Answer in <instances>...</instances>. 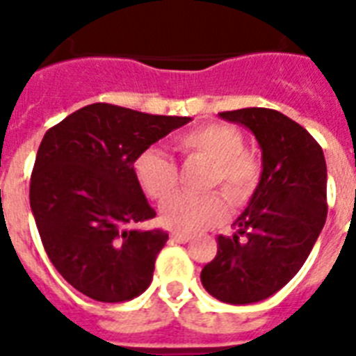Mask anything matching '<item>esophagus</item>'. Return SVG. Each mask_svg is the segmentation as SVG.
I'll use <instances>...</instances> for the list:
<instances>
[{"label":"esophagus","mask_w":356,"mask_h":356,"mask_svg":"<svg viewBox=\"0 0 356 356\" xmlns=\"http://www.w3.org/2000/svg\"><path fill=\"white\" fill-rule=\"evenodd\" d=\"M172 240L177 243H186L190 240L188 234H183V233H172Z\"/></svg>","instance_id":"obj_1"}]
</instances>
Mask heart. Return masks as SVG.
<instances>
[{
	"label": "heart",
	"mask_w": 356,
	"mask_h": 356,
	"mask_svg": "<svg viewBox=\"0 0 356 356\" xmlns=\"http://www.w3.org/2000/svg\"><path fill=\"white\" fill-rule=\"evenodd\" d=\"M173 149L184 159L211 162L205 186L222 188L234 205L253 195L260 181L262 162L243 147L242 131L227 123H203L173 140ZM134 177L149 200L166 201L177 190L175 162L161 149L149 147L134 161ZM227 201L220 192L205 195H175L162 207V223L177 233H200L216 227L227 218Z\"/></svg>",
	"instance_id": "b5f03b06"
}]
</instances>
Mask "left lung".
Listing matches in <instances>:
<instances>
[{
  "label": "left lung",
  "instance_id": "obj_1",
  "mask_svg": "<svg viewBox=\"0 0 356 356\" xmlns=\"http://www.w3.org/2000/svg\"><path fill=\"white\" fill-rule=\"evenodd\" d=\"M242 123L262 149V175L233 236H218V253L201 282L223 303H257L279 292L314 248L327 220V166L321 145L273 108L220 113Z\"/></svg>",
  "mask_w": 356,
  "mask_h": 356
}]
</instances>
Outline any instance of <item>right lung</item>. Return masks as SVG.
Wrapping results in <instances>:
<instances>
[{
	"instance_id": "1",
	"label": "right lung",
	"mask_w": 356,
	"mask_h": 356,
	"mask_svg": "<svg viewBox=\"0 0 356 356\" xmlns=\"http://www.w3.org/2000/svg\"><path fill=\"white\" fill-rule=\"evenodd\" d=\"M188 122L92 103L47 129L31 173V211L51 264L75 290L120 303L149 286L168 234L134 227L155 218L134 161Z\"/></svg>"
}]
</instances>
